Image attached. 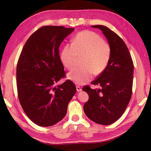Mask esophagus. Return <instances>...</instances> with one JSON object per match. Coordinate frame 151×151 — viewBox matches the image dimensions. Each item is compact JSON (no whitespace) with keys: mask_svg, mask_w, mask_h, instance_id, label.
I'll list each match as a JSON object with an SVG mask.
<instances>
[{"mask_svg":"<svg viewBox=\"0 0 151 151\" xmlns=\"http://www.w3.org/2000/svg\"><path fill=\"white\" fill-rule=\"evenodd\" d=\"M76 89H77V91H78V92H79V91H81L82 90L80 86H76Z\"/></svg>","mask_w":151,"mask_h":151,"instance_id":"esophagus-1","label":"esophagus"}]
</instances>
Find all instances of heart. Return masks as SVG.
Instances as JSON below:
<instances>
[{"label":"heart","instance_id":"1","mask_svg":"<svg viewBox=\"0 0 151 151\" xmlns=\"http://www.w3.org/2000/svg\"><path fill=\"white\" fill-rule=\"evenodd\" d=\"M111 55V47L101 36L92 31L84 30L77 34L71 44L63 48L61 59L64 66L72 70L77 66L79 57H83V67L68 74V78L77 85L89 82L94 74H99L107 67Z\"/></svg>","mask_w":151,"mask_h":151}]
</instances>
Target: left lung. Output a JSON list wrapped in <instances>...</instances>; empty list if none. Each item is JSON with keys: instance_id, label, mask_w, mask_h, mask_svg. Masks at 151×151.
<instances>
[{"instance_id": "left-lung-1", "label": "left lung", "mask_w": 151, "mask_h": 151, "mask_svg": "<svg viewBox=\"0 0 151 151\" xmlns=\"http://www.w3.org/2000/svg\"><path fill=\"white\" fill-rule=\"evenodd\" d=\"M91 27L102 31L111 47V55L106 69L91 83L99 88L93 89L88 85L83 87V90L89 96L84 104V111L90 120L108 125L119 119L129 103L134 63L126 44L116 33L105 26Z\"/></svg>"}]
</instances>
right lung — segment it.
I'll return each instance as SVG.
<instances>
[{
    "label": "right lung",
    "mask_w": 151,
    "mask_h": 151,
    "mask_svg": "<svg viewBox=\"0 0 151 151\" xmlns=\"http://www.w3.org/2000/svg\"><path fill=\"white\" fill-rule=\"evenodd\" d=\"M74 29L62 26L41 27L26 41L18 59V98L26 115L39 126L50 127L62 120L76 93L70 80L56 86L66 75L58 48Z\"/></svg>",
    "instance_id": "right-lung-1"
}]
</instances>
